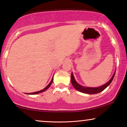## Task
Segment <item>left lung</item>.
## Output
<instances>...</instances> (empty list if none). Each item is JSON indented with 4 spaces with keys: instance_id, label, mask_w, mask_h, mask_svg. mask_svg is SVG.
<instances>
[{
    "instance_id": "8db88e82",
    "label": "left lung",
    "mask_w": 127,
    "mask_h": 127,
    "mask_svg": "<svg viewBox=\"0 0 127 127\" xmlns=\"http://www.w3.org/2000/svg\"><path fill=\"white\" fill-rule=\"evenodd\" d=\"M114 75H115V73H114L113 76H112V77L111 78V79L108 81V82L106 83L105 84L103 85V86L99 87H96V88L86 87H83V86H80V85H79L76 81L73 73H72V74H71V82H72V84L73 85V86L74 87V88H76L77 91L81 92V93H83L88 94H95L100 93V92L105 90V88H106L111 83H112L113 79V78L114 77Z\"/></svg>"
}]
</instances>
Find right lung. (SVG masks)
Wrapping results in <instances>:
<instances>
[{
    "instance_id": "1",
    "label": "right lung",
    "mask_w": 127,
    "mask_h": 127,
    "mask_svg": "<svg viewBox=\"0 0 127 127\" xmlns=\"http://www.w3.org/2000/svg\"><path fill=\"white\" fill-rule=\"evenodd\" d=\"M53 79H52V80H51V82H50L49 84H48V86L46 87H45L44 89H43L42 90H40V91H37V92H35V93H28L27 94H39V93H41V92H44V91H46V90H47L48 89V88L50 87V86H51V84H52V83H53Z\"/></svg>"
}]
</instances>
